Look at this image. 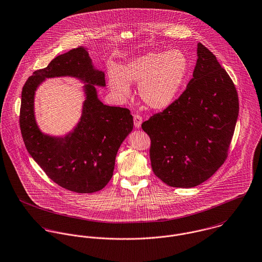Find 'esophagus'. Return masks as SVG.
<instances>
[{"label":"esophagus","mask_w":262,"mask_h":262,"mask_svg":"<svg viewBox=\"0 0 262 262\" xmlns=\"http://www.w3.org/2000/svg\"><path fill=\"white\" fill-rule=\"evenodd\" d=\"M133 120H134V126H135V128L139 129V128L141 127V124H142V117L139 116V115H134Z\"/></svg>","instance_id":"1"}]
</instances>
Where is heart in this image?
<instances>
[{"label":"heart","instance_id":"b5f03b06","mask_svg":"<svg viewBox=\"0 0 262 262\" xmlns=\"http://www.w3.org/2000/svg\"><path fill=\"white\" fill-rule=\"evenodd\" d=\"M189 62L180 49L150 51L129 60L120 71L109 74V86L121 101L130 96L129 84H139L141 101L152 110H164L178 98L186 79Z\"/></svg>","mask_w":262,"mask_h":262}]
</instances>
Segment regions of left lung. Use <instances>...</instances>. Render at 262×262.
<instances>
[{"label": "left lung", "mask_w": 262, "mask_h": 262, "mask_svg": "<svg viewBox=\"0 0 262 262\" xmlns=\"http://www.w3.org/2000/svg\"><path fill=\"white\" fill-rule=\"evenodd\" d=\"M196 56L186 91L142 124L152 170L169 187H196L219 169L238 118V95L227 72L202 43Z\"/></svg>", "instance_id": "8db88e82"}]
</instances>
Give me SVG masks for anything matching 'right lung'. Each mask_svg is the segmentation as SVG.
<instances>
[{"label": "right lung", "instance_id": "right-lung-1", "mask_svg": "<svg viewBox=\"0 0 262 262\" xmlns=\"http://www.w3.org/2000/svg\"><path fill=\"white\" fill-rule=\"evenodd\" d=\"M64 76L85 84L81 118L64 136L43 134L35 118V93L46 78ZM105 85V73L94 67L86 48L77 47L34 72L22 90L20 128L27 151L54 183L72 191L91 193L106 187L117 152L133 129L128 109L104 105L98 98L96 86Z\"/></svg>", "mask_w": 262, "mask_h": 262}]
</instances>
